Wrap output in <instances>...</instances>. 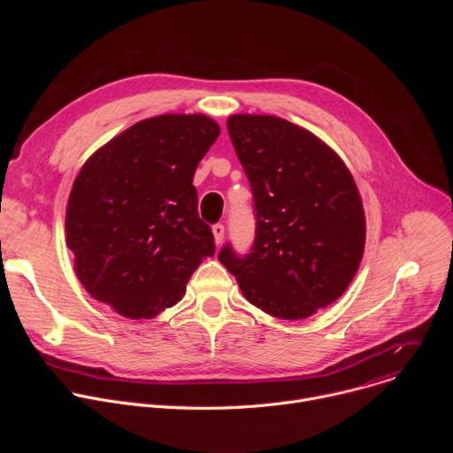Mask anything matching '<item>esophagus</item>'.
<instances>
[{
	"label": "esophagus",
	"instance_id": "34e87169",
	"mask_svg": "<svg viewBox=\"0 0 453 453\" xmlns=\"http://www.w3.org/2000/svg\"><path fill=\"white\" fill-rule=\"evenodd\" d=\"M211 231H213V236H215V243H217V245H220V243H222V240H224L226 227H224L222 224H215V226L211 227Z\"/></svg>",
	"mask_w": 453,
	"mask_h": 453
}]
</instances>
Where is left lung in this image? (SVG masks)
<instances>
[{"mask_svg":"<svg viewBox=\"0 0 453 453\" xmlns=\"http://www.w3.org/2000/svg\"><path fill=\"white\" fill-rule=\"evenodd\" d=\"M227 131L254 196L256 238L247 256L219 260L245 299L278 319H306L353 281L365 215L339 154L306 128L269 114H233Z\"/></svg>","mask_w":453,"mask_h":453,"instance_id":"1","label":"left lung"}]
</instances>
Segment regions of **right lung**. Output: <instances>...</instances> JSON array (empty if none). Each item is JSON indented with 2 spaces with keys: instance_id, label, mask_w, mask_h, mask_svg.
Wrapping results in <instances>:
<instances>
[{
  "instance_id": "right-lung-1",
  "label": "right lung",
  "mask_w": 453,
  "mask_h": 453,
  "mask_svg": "<svg viewBox=\"0 0 453 453\" xmlns=\"http://www.w3.org/2000/svg\"><path fill=\"white\" fill-rule=\"evenodd\" d=\"M219 134L206 114H159L84 163L66 206V243L91 297L136 320L180 301L193 271L215 254L193 173Z\"/></svg>"
}]
</instances>
